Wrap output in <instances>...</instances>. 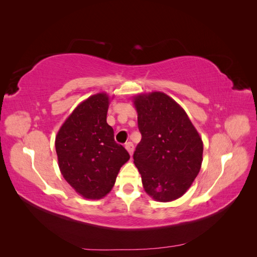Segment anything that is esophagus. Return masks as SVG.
Listing matches in <instances>:
<instances>
[{
	"mask_svg": "<svg viewBox=\"0 0 257 257\" xmlns=\"http://www.w3.org/2000/svg\"><path fill=\"white\" fill-rule=\"evenodd\" d=\"M125 149L128 151V153H130L131 155L133 154V151H134V145H133V143L127 142V143L125 144Z\"/></svg>",
	"mask_w": 257,
	"mask_h": 257,
	"instance_id": "obj_1",
	"label": "esophagus"
}]
</instances>
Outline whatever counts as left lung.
Segmentation results:
<instances>
[{
	"label": "left lung",
	"mask_w": 257,
	"mask_h": 257,
	"mask_svg": "<svg viewBox=\"0 0 257 257\" xmlns=\"http://www.w3.org/2000/svg\"><path fill=\"white\" fill-rule=\"evenodd\" d=\"M142 141L133 159L145 191L172 201L188 191L200 170L203 142L189 116L165 93L134 98Z\"/></svg>",
	"instance_id": "1"
}]
</instances>
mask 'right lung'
<instances>
[{
    "label": "right lung",
    "mask_w": 257,
    "mask_h": 257,
    "mask_svg": "<svg viewBox=\"0 0 257 257\" xmlns=\"http://www.w3.org/2000/svg\"><path fill=\"white\" fill-rule=\"evenodd\" d=\"M108 105L105 93L90 96L68 116L56 137L61 173L85 198L99 199L109 193L121 166L130 159L107 124Z\"/></svg>",
    "instance_id": "add662e5"
}]
</instances>
